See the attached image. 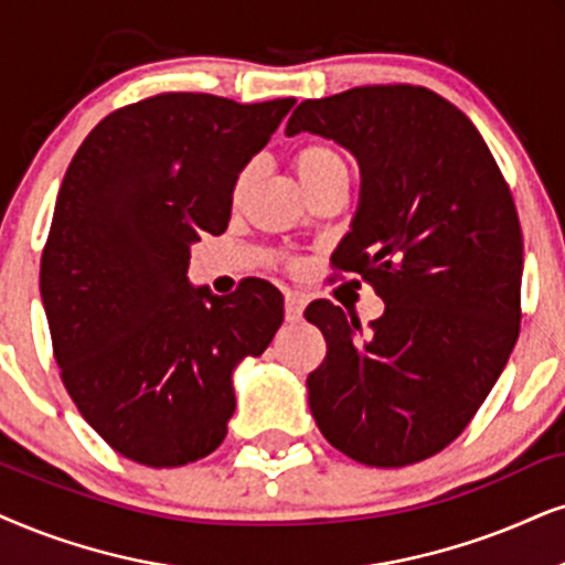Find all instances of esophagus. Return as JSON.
<instances>
[{
	"label": "esophagus",
	"instance_id": "34e87169",
	"mask_svg": "<svg viewBox=\"0 0 565 565\" xmlns=\"http://www.w3.org/2000/svg\"><path fill=\"white\" fill-rule=\"evenodd\" d=\"M305 295L302 291H284V316H287L289 323H297L302 320V310H305Z\"/></svg>",
	"mask_w": 565,
	"mask_h": 565
}]
</instances>
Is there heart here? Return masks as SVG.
Segmentation results:
<instances>
[{"mask_svg":"<svg viewBox=\"0 0 565 565\" xmlns=\"http://www.w3.org/2000/svg\"><path fill=\"white\" fill-rule=\"evenodd\" d=\"M291 167H295L307 195L328 180L349 177L347 156L341 148H335L333 142H305V146H299L295 156H291ZM249 184H253V167H245L237 174V180H234V200L245 198Z\"/></svg>","mask_w":565,"mask_h":565,"instance_id":"1","label":"heart"}]
</instances>
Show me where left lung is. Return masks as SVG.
Wrapping results in <instances>:
<instances>
[{
    "instance_id": "1",
    "label": "left lung",
    "mask_w": 565,
    "mask_h": 565,
    "mask_svg": "<svg viewBox=\"0 0 565 565\" xmlns=\"http://www.w3.org/2000/svg\"><path fill=\"white\" fill-rule=\"evenodd\" d=\"M316 132L360 163L352 232L333 268L373 284L385 312L362 333L316 299L326 335L307 375L326 440L367 467L430 459L472 423L519 339L521 226L488 142L423 85H362L307 98L287 135Z\"/></svg>"
}]
</instances>
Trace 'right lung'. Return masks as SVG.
I'll use <instances>...</instances> for the list:
<instances>
[{
	"mask_svg": "<svg viewBox=\"0 0 565 565\" xmlns=\"http://www.w3.org/2000/svg\"><path fill=\"white\" fill-rule=\"evenodd\" d=\"M291 106L159 93L104 117L70 161L41 297L64 388L127 459L161 469L216 451L234 367L281 326L268 281L216 297L188 266L200 234H224L234 180Z\"/></svg>",
	"mask_w": 565,
	"mask_h": 565,
	"instance_id": "obj_1",
	"label": "right lung"
}]
</instances>
